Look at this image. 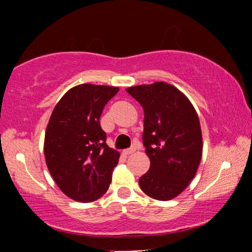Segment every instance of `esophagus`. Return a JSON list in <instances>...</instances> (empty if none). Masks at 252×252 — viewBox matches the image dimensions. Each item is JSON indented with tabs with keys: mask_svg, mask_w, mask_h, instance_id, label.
Returning a JSON list of instances; mask_svg holds the SVG:
<instances>
[{
	"mask_svg": "<svg viewBox=\"0 0 252 252\" xmlns=\"http://www.w3.org/2000/svg\"><path fill=\"white\" fill-rule=\"evenodd\" d=\"M135 150H136V147L134 146V147H131V148L124 150V154H126V155H130V154H132V153H135Z\"/></svg>",
	"mask_w": 252,
	"mask_h": 252,
	"instance_id": "34e87169",
	"label": "esophagus"
}]
</instances>
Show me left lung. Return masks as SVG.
I'll list each match as a JSON object with an SVG mask.
<instances>
[{
	"instance_id": "obj_1",
	"label": "left lung",
	"mask_w": 252,
	"mask_h": 252,
	"mask_svg": "<svg viewBox=\"0 0 252 252\" xmlns=\"http://www.w3.org/2000/svg\"><path fill=\"white\" fill-rule=\"evenodd\" d=\"M144 110L143 144L149 170L141 189L156 200H172L194 179L202 155L200 121L189 99L172 84L156 82L126 89Z\"/></svg>"
}]
</instances>
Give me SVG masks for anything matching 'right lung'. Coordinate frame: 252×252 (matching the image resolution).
Wrapping results in <instances>:
<instances>
[{
    "label": "right lung",
    "instance_id": "obj_1",
    "mask_svg": "<svg viewBox=\"0 0 252 252\" xmlns=\"http://www.w3.org/2000/svg\"><path fill=\"white\" fill-rule=\"evenodd\" d=\"M116 86L80 84L53 109L45 132L46 164L60 190L79 202H92L108 190L120 153L105 143L99 118Z\"/></svg>",
    "mask_w": 252,
    "mask_h": 252
}]
</instances>
